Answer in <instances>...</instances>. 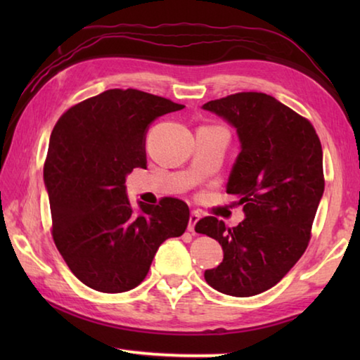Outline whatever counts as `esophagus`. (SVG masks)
Returning <instances> with one entry per match:
<instances>
[{"label":"esophagus","instance_id":"34e87169","mask_svg":"<svg viewBox=\"0 0 360 360\" xmlns=\"http://www.w3.org/2000/svg\"><path fill=\"white\" fill-rule=\"evenodd\" d=\"M200 221V214H198V212L197 211H192L191 212V217H188V231H192V233H193V231H195V224H197Z\"/></svg>","mask_w":360,"mask_h":360}]
</instances>
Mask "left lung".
<instances>
[{
  "label": "left lung",
  "instance_id": "1",
  "mask_svg": "<svg viewBox=\"0 0 360 360\" xmlns=\"http://www.w3.org/2000/svg\"><path fill=\"white\" fill-rule=\"evenodd\" d=\"M203 109L238 133L241 152L227 193L246 214L231 229L212 216L195 225L224 249L222 264L205 279L222 294L257 295L281 281L308 248L326 184L319 136L311 122L266 94L240 92Z\"/></svg>",
  "mask_w": 360,
  "mask_h": 360
}]
</instances>
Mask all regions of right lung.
I'll return each mask as SVG.
<instances>
[{
    "label": "right lung",
    "instance_id": "right-lung-1",
    "mask_svg": "<svg viewBox=\"0 0 360 360\" xmlns=\"http://www.w3.org/2000/svg\"><path fill=\"white\" fill-rule=\"evenodd\" d=\"M184 106L136 89H111L71 106L53 127L44 162L52 238L79 281L119 294L141 284L158 246L181 236L188 206L165 197L133 211L125 178L146 168V133Z\"/></svg>",
    "mask_w": 360,
    "mask_h": 360
}]
</instances>
